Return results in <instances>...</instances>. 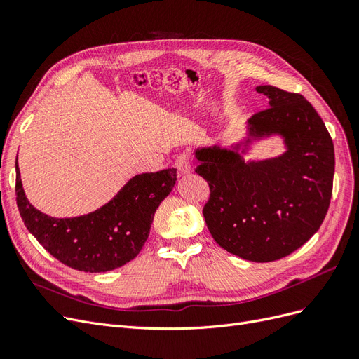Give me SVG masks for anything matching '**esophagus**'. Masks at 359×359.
Segmentation results:
<instances>
[{
	"label": "esophagus",
	"mask_w": 359,
	"mask_h": 359,
	"mask_svg": "<svg viewBox=\"0 0 359 359\" xmlns=\"http://www.w3.org/2000/svg\"><path fill=\"white\" fill-rule=\"evenodd\" d=\"M175 168L181 175H186V173H190L191 170V157L189 154H181L175 160Z\"/></svg>",
	"instance_id": "esophagus-1"
}]
</instances>
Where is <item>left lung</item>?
<instances>
[{
    "mask_svg": "<svg viewBox=\"0 0 359 359\" xmlns=\"http://www.w3.org/2000/svg\"><path fill=\"white\" fill-rule=\"evenodd\" d=\"M256 91L268 97L269 107L247 119L240 142L201 147L194 157L210 184L203 217L215 243L245 260L273 262L319 231L332 194L334 144L301 94L271 85ZM273 135L284 142L283 154L245 158L256 142Z\"/></svg>",
    "mask_w": 359,
    "mask_h": 359,
    "instance_id": "8db88e82",
    "label": "left lung"
}]
</instances>
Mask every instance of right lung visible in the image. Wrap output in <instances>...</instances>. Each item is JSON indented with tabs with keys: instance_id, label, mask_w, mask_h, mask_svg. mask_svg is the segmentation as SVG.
<instances>
[{
	"instance_id": "right-lung-1",
	"label": "right lung",
	"mask_w": 359,
	"mask_h": 359,
	"mask_svg": "<svg viewBox=\"0 0 359 359\" xmlns=\"http://www.w3.org/2000/svg\"><path fill=\"white\" fill-rule=\"evenodd\" d=\"M177 184V169L140 173L93 212L57 219L25 196L16 160V202L27 229L60 262L83 273H106L133 260L148 240L158 205Z\"/></svg>"
}]
</instances>
